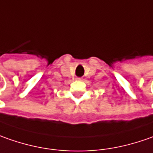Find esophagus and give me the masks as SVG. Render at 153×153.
Returning a JSON list of instances; mask_svg holds the SVG:
<instances>
[{"label":"esophagus","mask_w":153,"mask_h":153,"mask_svg":"<svg viewBox=\"0 0 153 153\" xmlns=\"http://www.w3.org/2000/svg\"><path fill=\"white\" fill-rule=\"evenodd\" d=\"M77 79H78V80H82L83 79H82V78H77Z\"/></svg>","instance_id":"esophagus-1"}]
</instances>
